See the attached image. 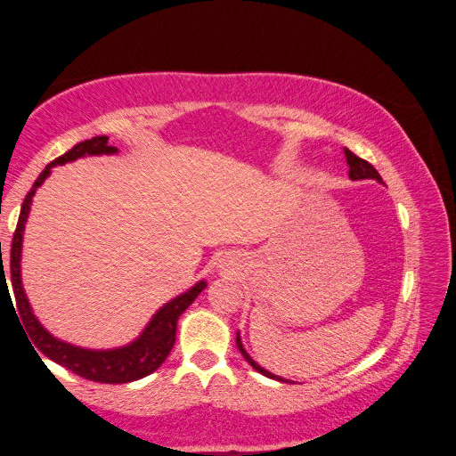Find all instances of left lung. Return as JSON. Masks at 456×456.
<instances>
[{
	"mask_svg": "<svg viewBox=\"0 0 456 456\" xmlns=\"http://www.w3.org/2000/svg\"><path fill=\"white\" fill-rule=\"evenodd\" d=\"M346 158H347V166H349V177H352V179H378V182H382V177H379V174L376 171V167L371 166V163H368V161L362 159V158H357V155H354L352 151H349V149H346ZM236 346H238V349H240V354L244 355V360L248 362L256 371H260V374L273 378V379H279V382H285V379H282V378L271 374V371H266L265 368H260V365L255 360H252L248 354H246V349L242 347L240 335H236Z\"/></svg>",
	"mask_w": 456,
	"mask_h": 456,
	"instance_id": "obj_1",
	"label": "left lung"
}]
</instances>
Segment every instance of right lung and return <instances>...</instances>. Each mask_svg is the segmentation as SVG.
<instances>
[{
	"instance_id": "right-lung-1",
	"label": "right lung",
	"mask_w": 456,
	"mask_h": 456,
	"mask_svg": "<svg viewBox=\"0 0 456 456\" xmlns=\"http://www.w3.org/2000/svg\"><path fill=\"white\" fill-rule=\"evenodd\" d=\"M102 153H117L115 147L109 145V137H93L82 141V143L74 145L70 151H66L64 155H60L52 163H48L46 169L42 171L40 177L36 179L32 190L28 191V196L21 204V212L18 218V226L16 232H13V240H12V260H10V279H12V289H13V297H16V307H12L13 311H18L16 315L21 319V325H24V333L29 335V343H34L40 352L48 357V360L56 362L62 365V368L70 370L72 374H77L80 378L91 379V382H101V384H126V382H135V379H141L151 374L159 368V365L166 362V357L169 355L171 347L175 343V330H177V319L182 313L190 307V305L196 301V297L206 289V281H200L198 285H193L188 293L175 297L174 301H169L167 305L155 313L153 319L149 321V325L145 327V331L139 335V338L129 343L125 347H117V349H85V347H77L70 346V343L60 341L56 338L44 330L40 325V321L36 319L32 313V307H29L24 287H21V277H20V258H21V238H24V226L29 214V204H32V198L36 190L44 183V179L50 175V171L54 166H64V163L74 161L78 158H85V155H102ZM4 265V263H2ZM4 271V266H2ZM2 295L5 290V295L10 293L7 289V281H5V271L2 273ZM36 352V349H34ZM42 360V357H40Z\"/></svg>"
}]
</instances>
